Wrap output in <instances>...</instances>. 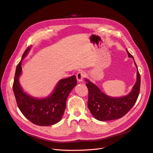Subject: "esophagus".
Instances as JSON below:
<instances>
[{"label": "esophagus", "instance_id": "obj_1", "mask_svg": "<svg viewBox=\"0 0 153 153\" xmlns=\"http://www.w3.org/2000/svg\"><path fill=\"white\" fill-rule=\"evenodd\" d=\"M85 76L84 71H80L76 74V79L78 82H82Z\"/></svg>", "mask_w": 153, "mask_h": 153}]
</instances>
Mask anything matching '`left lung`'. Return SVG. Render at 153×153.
Here are the masks:
<instances>
[{"instance_id": "left-lung-1", "label": "left lung", "mask_w": 153, "mask_h": 153, "mask_svg": "<svg viewBox=\"0 0 153 153\" xmlns=\"http://www.w3.org/2000/svg\"><path fill=\"white\" fill-rule=\"evenodd\" d=\"M129 57L133 59L127 50ZM135 64L137 68V64ZM89 91L88 108L94 117L101 121L121 118L126 115L135 105L139 95L140 75L137 70V82L130 93L121 98H112L104 94L99 88L89 80L85 79Z\"/></svg>"}]
</instances>
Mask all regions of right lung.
Here are the masks:
<instances>
[{
	"label": "right lung",
	"mask_w": 153,
	"mask_h": 153,
	"mask_svg": "<svg viewBox=\"0 0 153 153\" xmlns=\"http://www.w3.org/2000/svg\"><path fill=\"white\" fill-rule=\"evenodd\" d=\"M30 49L28 47L22 55L24 59ZM22 60L16 66L13 89L18 107L30 122L41 126H48L61 121L66 108L69 94L77 84L75 75L64 78L59 82L53 93L47 98H33L22 90L19 83L22 73Z\"/></svg>",
	"instance_id": "obj_1"
}]
</instances>
